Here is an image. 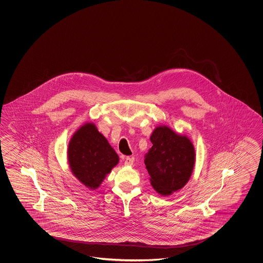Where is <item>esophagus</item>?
<instances>
[{
	"label": "esophagus",
	"instance_id": "esophagus-1",
	"mask_svg": "<svg viewBox=\"0 0 263 263\" xmlns=\"http://www.w3.org/2000/svg\"><path fill=\"white\" fill-rule=\"evenodd\" d=\"M122 159L124 160L125 165H132L133 162H134V159L130 158V157H125V158H122Z\"/></svg>",
	"mask_w": 263,
	"mask_h": 263
}]
</instances>
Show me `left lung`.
Wrapping results in <instances>:
<instances>
[{
	"instance_id": "1",
	"label": "left lung",
	"mask_w": 263,
	"mask_h": 263,
	"mask_svg": "<svg viewBox=\"0 0 263 263\" xmlns=\"http://www.w3.org/2000/svg\"><path fill=\"white\" fill-rule=\"evenodd\" d=\"M152 147L144 156L151 184L161 196H169L185 185L195 164V149L185 136L167 126L155 129Z\"/></svg>"
}]
</instances>
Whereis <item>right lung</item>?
Here are the masks:
<instances>
[{"mask_svg":"<svg viewBox=\"0 0 263 263\" xmlns=\"http://www.w3.org/2000/svg\"><path fill=\"white\" fill-rule=\"evenodd\" d=\"M68 161L75 177L86 187L96 189L118 164L119 157L96 126L86 123L71 139Z\"/></svg>","mask_w":263,"mask_h":263,"instance_id":"obj_1","label":"right lung"}]
</instances>
